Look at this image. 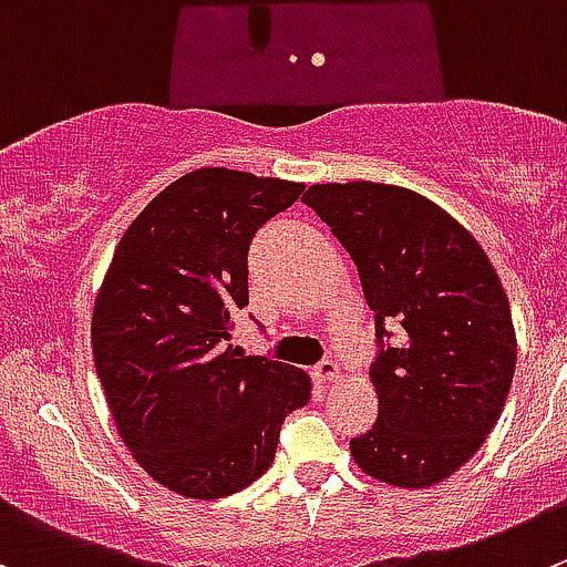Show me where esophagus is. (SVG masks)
Instances as JSON below:
<instances>
[{
	"label": "esophagus",
	"instance_id": "obj_1",
	"mask_svg": "<svg viewBox=\"0 0 567 567\" xmlns=\"http://www.w3.org/2000/svg\"><path fill=\"white\" fill-rule=\"evenodd\" d=\"M339 375L342 373H339V364L333 359L320 361L315 368V379L322 381V384H333V381H339Z\"/></svg>",
	"mask_w": 567,
	"mask_h": 567
}]
</instances>
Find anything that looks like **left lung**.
I'll return each mask as SVG.
<instances>
[{
	"label": "left lung",
	"instance_id": "1",
	"mask_svg": "<svg viewBox=\"0 0 567 567\" xmlns=\"http://www.w3.org/2000/svg\"><path fill=\"white\" fill-rule=\"evenodd\" d=\"M303 203L353 258L381 342L379 420L350 456L392 487H434L482 449L509 395L517 339L498 272L465 225L412 188L315 183Z\"/></svg>",
	"mask_w": 567,
	"mask_h": 567
}]
</instances>
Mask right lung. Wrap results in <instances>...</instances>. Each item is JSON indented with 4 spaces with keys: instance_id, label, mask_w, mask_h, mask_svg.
I'll return each instance as SVG.
<instances>
[{
    "instance_id": "1",
    "label": "right lung",
    "mask_w": 567,
    "mask_h": 567,
    "mask_svg": "<svg viewBox=\"0 0 567 567\" xmlns=\"http://www.w3.org/2000/svg\"><path fill=\"white\" fill-rule=\"evenodd\" d=\"M303 183L203 166L127 225L91 315L107 409L133 460L172 493L225 498L272 465L280 423L311 398L284 361L223 348L247 306V247Z\"/></svg>"
}]
</instances>
